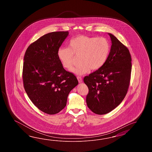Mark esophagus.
Wrapping results in <instances>:
<instances>
[{
	"instance_id": "esophagus-1",
	"label": "esophagus",
	"mask_w": 152,
	"mask_h": 152,
	"mask_svg": "<svg viewBox=\"0 0 152 152\" xmlns=\"http://www.w3.org/2000/svg\"><path fill=\"white\" fill-rule=\"evenodd\" d=\"M77 79L78 81H79V83H80L82 82V78H81V77H79V76L77 77Z\"/></svg>"
}]
</instances>
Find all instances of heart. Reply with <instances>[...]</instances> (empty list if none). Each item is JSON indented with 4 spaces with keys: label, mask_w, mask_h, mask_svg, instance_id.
Instances as JSON below:
<instances>
[{
    "label": "heart",
    "mask_w": 152,
    "mask_h": 152,
    "mask_svg": "<svg viewBox=\"0 0 152 152\" xmlns=\"http://www.w3.org/2000/svg\"><path fill=\"white\" fill-rule=\"evenodd\" d=\"M109 41L104 37L77 36L69 42V47H60L57 55L64 68L72 67L75 55L79 56V65L71 69L77 75H83L90 71H96L105 64L110 54Z\"/></svg>",
    "instance_id": "b5f03b06"
}]
</instances>
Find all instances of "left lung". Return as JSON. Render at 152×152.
Instances as JSON below:
<instances>
[{
  "label": "left lung",
  "instance_id": "8db88e82",
  "mask_svg": "<svg viewBox=\"0 0 152 152\" xmlns=\"http://www.w3.org/2000/svg\"><path fill=\"white\" fill-rule=\"evenodd\" d=\"M110 54L105 64L85 77L88 88L87 107L93 113H110L122 102L129 87L132 71V58L128 49L113 34Z\"/></svg>",
  "mask_w": 152,
  "mask_h": 152
}]
</instances>
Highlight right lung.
I'll return each instance as SVG.
<instances>
[{"label": "right lung", "mask_w": 152, "mask_h": 152, "mask_svg": "<svg viewBox=\"0 0 152 152\" xmlns=\"http://www.w3.org/2000/svg\"><path fill=\"white\" fill-rule=\"evenodd\" d=\"M68 31L47 34L33 42L24 57V87L30 99L45 113L54 115L66 105L70 91L78 84L76 77L66 71L57 55Z\"/></svg>", "instance_id": "1"}]
</instances>
